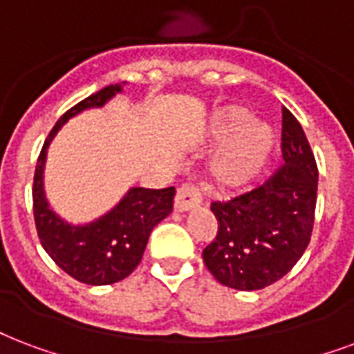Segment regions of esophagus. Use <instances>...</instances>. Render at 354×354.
Segmentation results:
<instances>
[{
  "instance_id": "34e87169",
  "label": "esophagus",
  "mask_w": 354,
  "mask_h": 354,
  "mask_svg": "<svg viewBox=\"0 0 354 354\" xmlns=\"http://www.w3.org/2000/svg\"><path fill=\"white\" fill-rule=\"evenodd\" d=\"M201 203H203V195L195 185L184 184L178 187L176 198H174V210L187 212L191 208H197Z\"/></svg>"
}]
</instances>
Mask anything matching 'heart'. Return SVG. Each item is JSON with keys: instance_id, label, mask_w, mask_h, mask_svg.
<instances>
[{"instance_id": "b5f03b06", "label": "heart", "mask_w": 354, "mask_h": 354, "mask_svg": "<svg viewBox=\"0 0 354 354\" xmlns=\"http://www.w3.org/2000/svg\"><path fill=\"white\" fill-rule=\"evenodd\" d=\"M210 131L214 138L223 140L208 165L214 187L234 191L253 182L274 146L270 127L248 120V112L240 106H225L216 112Z\"/></svg>"}]
</instances>
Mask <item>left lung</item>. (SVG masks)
Instances as JSON below:
<instances>
[{
	"instance_id": "left-lung-1",
	"label": "left lung",
	"mask_w": 354,
	"mask_h": 354,
	"mask_svg": "<svg viewBox=\"0 0 354 354\" xmlns=\"http://www.w3.org/2000/svg\"><path fill=\"white\" fill-rule=\"evenodd\" d=\"M281 116L283 163L257 187L210 206L217 234L203 250L204 264L232 289L257 290L281 279L311 240L315 156L295 114L283 106Z\"/></svg>"
}]
</instances>
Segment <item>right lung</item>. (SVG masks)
I'll return each instance as SVG.
<instances>
[{"label": "right lung", "instance_id": "add662e5", "mask_svg": "<svg viewBox=\"0 0 354 354\" xmlns=\"http://www.w3.org/2000/svg\"><path fill=\"white\" fill-rule=\"evenodd\" d=\"M120 90L118 84H111L65 112L44 140L33 176V217L39 240L65 274L86 285L116 283L137 268L150 232L172 212L176 193L174 187H133L109 214L88 225L65 223L48 208L43 191V169L50 140L69 118L91 106H103Z\"/></svg>", "mask_w": 354, "mask_h": 354}]
</instances>
